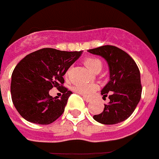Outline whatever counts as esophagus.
Segmentation results:
<instances>
[{
  "label": "esophagus",
  "mask_w": 159,
  "mask_h": 159,
  "mask_svg": "<svg viewBox=\"0 0 159 159\" xmlns=\"http://www.w3.org/2000/svg\"><path fill=\"white\" fill-rule=\"evenodd\" d=\"M84 99L87 102H91V101H92V99H89V98H87V97H84Z\"/></svg>",
  "instance_id": "obj_1"
}]
</instances>
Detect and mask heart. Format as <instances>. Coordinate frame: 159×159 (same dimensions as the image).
Masks as SVG:
<instances>
[{"instance_id": "obj_1", "label": "heart", "mask_w": 159, "mask_h": 159, "mask_svg": "<svg viewBox=\"0 0 159 159\" xmlns=\"http://www.w3.org/2000/svg\"><path fill=\"white\" fill-rule=\"evenodd\" d=\"M84 64L90 71L93 73H99L102 70V63L100 59L97 57H88L84 60ZM71 67H69L65 73L66 77H68L71 72ZM96 84H80L73 87L74 92L84 96H91L98 89Z\"/></svg>"}]
</instances>
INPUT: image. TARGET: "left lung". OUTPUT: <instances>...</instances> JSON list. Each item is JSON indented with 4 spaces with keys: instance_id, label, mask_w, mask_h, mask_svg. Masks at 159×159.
<instances>
[{
    "instance_id": "obj_1",
    "label": "left lung",
    "mask_w": 159,
    "mask_h": 159,
    "mask_svg": "<svg viewBox=\"0 0 159 159\" xmlns=\"http://www.w3.org/2000/svg\"><path fill=\"white\" fill-rule=\"evenodd\" d=\"M88 52L103 57L110 70V81L101 91L103 97L110 93V102L94 119L106 125L121 123L131 116L141 99L139 69L130 55L116 46H101Z\"/></svg>"
}]
</instances>
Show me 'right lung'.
<instances>
[{"label": "right lung", "instance_id": "right-lung-1", "mask_svg": "<svg viewBox=\"0 0 159 159\" xmlns=\"http://www.w3.org/2000/svg\"><path fill=\"white\" fill-rule=\"evenodd\" d=\"M82 51L65 52L45 48L27 55L14 68L11 94L14 106L27 121L36 124L53 123L64 111L72 94L63 86L64 75ZM57 87L62 95L57 99L49 91Z\"/></svg>", "mask_w": 159, "mask_h": 159}]
</instances>
